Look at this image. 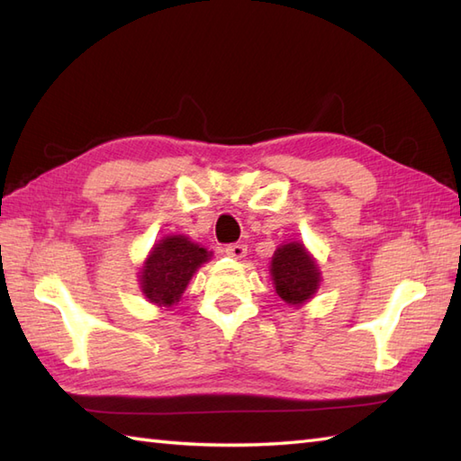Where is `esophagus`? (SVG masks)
Here are the masks:
<instances>
[{"mask_svg":"<svg viewBox=\"0 0 461 461\" xmlns=\"http://www.w3.org/2000/svg\"><path fill=\"white\" fill-rule=\"evenodd\" d=\"M223 251L233 259H241V258H246L248 246H243V243H230V246L223 248Z\"/></svg>","mask_w":461,"mask_h":461,"instance_id":"obj_1","label":"esophagus"}]
</instances>
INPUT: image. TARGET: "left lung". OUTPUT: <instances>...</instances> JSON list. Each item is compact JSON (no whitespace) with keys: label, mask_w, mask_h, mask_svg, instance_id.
I'll return each mask as SVG.
<instances>
[{"label":"left lung","mask_w":461,"mask_h":461,"mask_svg":"<svg viewBox=\"0 0 461 461\" xmlns=\"http://www.w3.org/2000/svg\"><path fill=\"white\" fill-rule=\"evenodd\" d=\"M271 276L277 295L291 305L305 303L319 287L315 261L299 243H287L276 251L271 261Z\"/></svg>","instance_id":"1"}]
</instances>
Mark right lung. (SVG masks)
<instances>
[{"label":"right lung","mask_w":461,"mask_h":461,"mask_svg":"<svg viewBox=\"0 0 461 461\" xmlns=\"http://www.w3.org/2000/svg\"><path fill=\"white\" fill-rule=\"evenodd\" d=\"M208 258V251L184 236H170L156 243L140 276L146 299L156 305H172L180 299L195 269Z\"/></svg>","instance_id":"obj_1"}]
</instances>
